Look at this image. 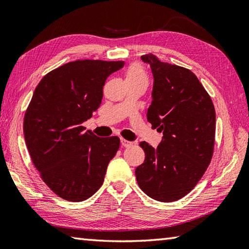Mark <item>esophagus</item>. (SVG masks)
Here are the masks:
<instances>
[{"label":"esophagus","mask_w":249,"mask_h":249,"mask_svg":"<svg viewBox=\"0 0 249 249\" xmlns=\"http://www.w3.org/2000/svg\"><path fill=\"white\" fill-rule=\"evenodd\" d=\"M121 144L123 145V147H130V145L133 144V142H131V141L126 140L124 138H121Z\"/></svg>","instance_id":"obj_1"}]
</instances>
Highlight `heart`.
<instances>
[{
    "label": "heart",
    "instance_id": "1",
    "mask_svg": "<svg viewBox=\"0 0 249 249\" xmlns=\"http://www.w3.org/2000/svg\"><path fill=\"white\" fill-rule=\"evenodd\" d=\"M126 80H143L148 81L147 74L143 70V68L138 63H133L126 70Z\"/></svg>",
    "mask_w": 249,
    "mask_h": 249
}]
</instances>
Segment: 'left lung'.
<instances>
[{
	"mask_svg": "<svg viewBox=\"0 0 249 249\" xmlns=\"http://www.w3.org/2000/svg\"><path fill=\"white\" fill-rule=\"evenodd\" d=\"M141 60L150 65L153 75L147 118L163 137L157 149L145 141L139 143L145 159L136 168V178L151 198L174 202L196 186L211 163L216 112L193 72L151 55Z\"/></svg>",
	"mask_w": 249,
	"mask_h": 249,
	"instance_id": "left-lung-1",
	"label": "left lung"
}]
</instances>
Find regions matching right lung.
<instances>
[{
  "mask_svg": "<svg viewBox=\"0 0 249 249\" xmlns=\"http://www.w3.org/2000/svg\"><path fill=\"white\" fill-rule=\"evenodd\" d=\"M124 61L76 60L38 83L24 115V140L43 181L71 202L90 197L104 183L120 138L97 137L82 124L100 107L105 82Z\"/></svg>",
  "mask_w": 249,
  "mask_h": 249,
  "instance_id": "obj_1",
  "label": "right lung"
}]
</instances>
